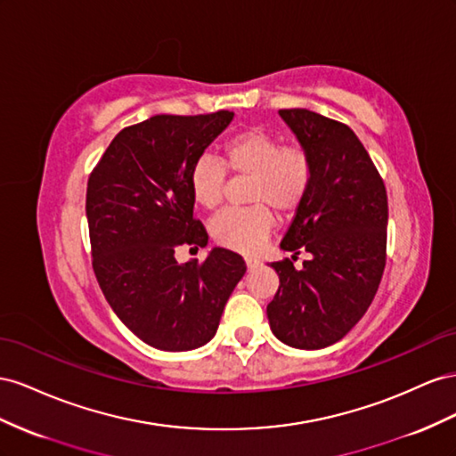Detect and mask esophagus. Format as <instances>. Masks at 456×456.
I'll return each mask as SVG.
<instances>
[{
	"instance_id": "esophagus-1",
	"label": "esophagus",
	"mask_w": 456,
	"mask_h": 456,
	"mask_svg": "<svg viewBox=\"0 0 456 456\" xmlns=\"http://www.w3.org/2000/svg\"><path fill=\"white\" fill-rule=\"evenodd\" d=\"M244 262H246V267H248V269H254V267L259 265V259H256V257H252V256L244 257Z\"/></svg>"
}]
</instances>
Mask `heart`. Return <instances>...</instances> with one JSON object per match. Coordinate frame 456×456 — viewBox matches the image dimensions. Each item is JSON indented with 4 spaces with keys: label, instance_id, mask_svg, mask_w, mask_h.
Segmentation results:
<instances>
[{
    "label": "heart",
    "instance_id": "b5f03b06",
    "mask_svg": "<svg viewBox=\"0 0 456 456\" xmlns=\"http://www.w3.org/2000/svg\"><path fill=\"white\" fill-rule=\"evenodd\" d=\"M221 162L229 172L248 175V202L254 206L221 212L212 221V239L224 248L252 254L275 225L266 208L290 216L300 208L314 183V160L302 145L282 141L262 127H250L229 137L221 147ZM225 168L210 156L192 164L189 189L204 210H216L224 200Z\"/></svg>",
    "mask_w": 456,
    "mask_h": 456
}]
</instances>
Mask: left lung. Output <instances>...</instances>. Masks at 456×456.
Listing matches in <instances>:
<instances>
[{
  "instance_id": "1",
  "label": "left lung",
  "mask_w": 456,
  "mask_h": 456,
  "mask_svg": "<svg viewBox=\"0 0 456 456\" xmlns=\"http://www.w3.org/2000/svg\"><path fill=\"white\" fill-rule=\"evenodd\" d=\"M314 160V183L281 240L312 257L300 270L273 262L279 290L269 327L297 349L336 344L365 315L386 267L387 194L354 129L307 109L279 110Z\"/></svg>"
}]
</instances>
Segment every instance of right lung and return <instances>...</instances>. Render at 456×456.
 Masks as SVG:
<instances>
[{
	"mask_svg": "<svg viewBox=\"0 0 456 456\" xmlns=\"http://www.w3.org/2000/svg\"><path fill=\"white\" fill-rule=\"evenodd\" d=\"M232 112L156 114L124 127L87 181L86 216L97 282L109 305L139 340L162 351L210 342L244 259L214 248L202 264H179L177 246L204 248L192 217L189 175Z\"/></svg>",
	"mask_w": 456,
	"mask_h": 456,
	"instance_id": "right-lung-1",
	"label": "right lung"
}]
</instances>
